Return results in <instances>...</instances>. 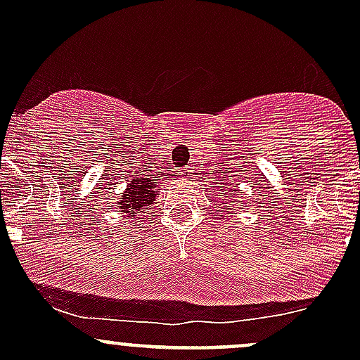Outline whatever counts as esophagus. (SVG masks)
Masks as SVG:
<instances>
[{
	"instance_id": "esophagus-1",
	"label": "esophagus",
	"mask_w": 360,
	"mask_h": 360,
	"mask_svg": "<svg viewBox=\"0 0 360 360\" xmlns=\"http://www.w3.org/2000/svg\"><path fill=\"white\" fill-rule=\"evenodd\" d=\"M177 176L184 177V179H186V177H191V170L190 169H183V170H179V172H177Z\"/></svg>"
}]
</instances>
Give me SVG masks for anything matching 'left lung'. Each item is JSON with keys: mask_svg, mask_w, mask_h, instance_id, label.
<instances>
[{"mask_svg": "<svg viewBox=\"0 0 360 360\" xmlns=\"http://www.w3.org/2000/svg\"><path fill=\"white\" fill-rule=\"evenodd\" d=\"M223 190H219V197L223 198L224 202L228 203V205H233V203H238L240 202V195H242V190H238V186H235V184H230V183H224Z\"/></svg>", "mask_w": 360, "mask_h": 360, "instance_id": "8db88e82", "label": "left lung"}]
</instances>
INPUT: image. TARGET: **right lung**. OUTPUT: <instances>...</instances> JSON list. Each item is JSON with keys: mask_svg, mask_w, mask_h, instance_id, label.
Instances as JSON below:
<instances>
[{"mask_svg": "<svg viewBox=\"0 0 360 360\" xmlns=\"http://www.w3.org/2000/svg\"><path fill=\"white\" fill-rule=\"evenodd\" d=\"M158 184L151 177H136L127 183V190L122 193L118 202V212L127 214L130 221L146 219L141 217L151 209V203L157 200ZM140 217L137 218L136 216ZM134 224V223H132Z\"/></svg>", "mask_w": 360, "mask_h": 360, "instance_id": "obj_1", "label": "right lung"}]
</instances>
